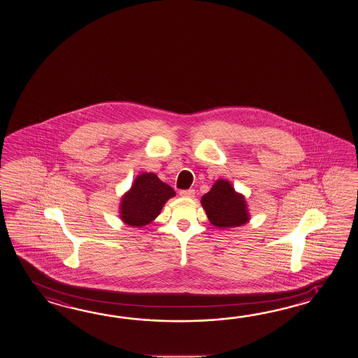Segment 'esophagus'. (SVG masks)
I'll use <instances>...</instances> for the list:
<instances>
[{
  "label": "esophagus",
  "instance_id": "1",
  "mask_svg": "<svg viewBox=\"0 0 358 358\" xmlns=\"http://www.w3.org/2000/svg\"><path fill=\"white\" fill-rule=\"evenodd\" d=\"M179 194H180V196H182V197H185V198L194 197V189L180 190V192H179Z\"/></svg>",
  "mask_w": 358,
  "mask_h": 358
}]
</instances>
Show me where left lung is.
<instances>
[{"instance_id": "left-lung-1", "label": "left lung", "mask_w": 358, "mask_h": 358, "mask_svg": "<svg viewBox=\"0 0 358 358\" xmlns=\"http://www.w3.org/2000/svg\"><path fill=\"white\" fill-rule=\"evenodd\" d=\"M201 203L210 222L217 228L241 227L250 220L245 199L236 193L228 180H216L211 190L202 197Z\"/></svg>"}]
</instances>
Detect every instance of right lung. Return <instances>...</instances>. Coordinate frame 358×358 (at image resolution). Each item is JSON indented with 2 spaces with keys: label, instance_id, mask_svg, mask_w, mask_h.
Masks as SVG:
<instances>
[{
  "label": "right lung",
  "instance_id": "1",
  "mask_svg": "<svg viewBox=\"0 0 358 358\" xmlns=\"http://www.w3.org/2000/svg\"><path fill=\"white\" fill-rule=\"evenodd\" d=\"M176 196L174 189L161 182L153 173H143L136 178L120 202V217L130 227H145L152 222L166 201Z\"/></svg>",
  "mask_w": 358,
  "mask_h": 358
}]
</instances>
